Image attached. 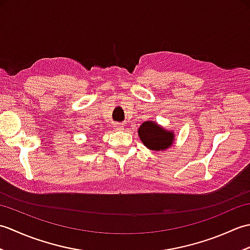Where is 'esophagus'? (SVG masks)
Here are the masks:
<instances>
[{"mask_svg": "<svg viewBox=\"0 0 250 250\" xmlns=\"http://www.w3.org/2000/svg\"><path fill=\"white\" fill-rule=\"evenodd\" d=\"M114 129L116 131H121L125 129V125L124 124H120V122H116V124H114Z\"/></svg>", "mask_w": 250, "mask_h": 250, "instance_id": "34e87169", "label": "esophagus"}]
</instances>
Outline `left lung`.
I'll return each mask as SVG.
<instances>
[{
    "instance_id": "left-lung-1",
    "label": "left lung",
    "mask_w": 250,
    "mask_h": 250,
    "mask_svg": "<svg viewBox=\"0 0 250 250\" xmlns=\"http://www.w3.org/2000/svg\"><path fill=\"white\" fill-rule=\"evenodd\" d=\"M137 132L143 144L150 150H164L173 145V131H167L153 121L143 122Z\"/></svg>"
}]
</instances>
